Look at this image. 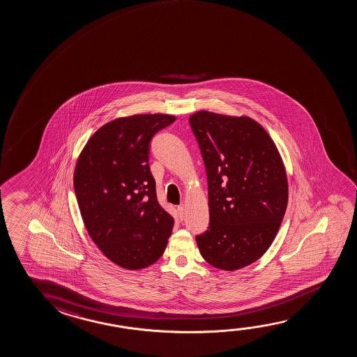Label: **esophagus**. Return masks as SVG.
<instances>
[{
	"instance_id": "obj_1",
	"label": "esophagus",
	"mask_w": 357,
	"mask_h": 357,
	"mask_svg": "<svg viewBox=\"0 0 357 357\" xmlns=\"http://www.w3.org/2000/svg\"><path fill=\"white\" fill-rule=\"evenodd\" d=\"M184 210H185V206H184V205H181V206H178V212H179V218H183V216H184Z\"/></svg>"
}]
</instances>
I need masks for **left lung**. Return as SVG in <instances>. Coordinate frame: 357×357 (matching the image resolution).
<instances>
[{"label": "left lung", "instance_id": "1", "mask_svg": "<svg viewBox=\"0 0 357 357\" xmlns=\"http://www.w3.org/2000/svg\"><path fill=\"white\" fill-rule=\"evenodd\" d=\"M206 167L210 223L197 236L202 258L234 271L270 248L289 202L284 160L258 121L200 110L189 118Z\"/></svg>", "mask_w": 357, "mask_h": 357}]
</instances>
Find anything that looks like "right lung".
I'll list each match as a JSON object with an SVG mask.
<instances>
[{"label":"right lung","instance_id":"add662e5","mask_svg":"<svg viewBox=\"0 0 357 357\" xmlns=\"http://www.w3.org/2000/svg\"><path fill=\"white\" fill-rule=\"evenodd\" d=\"M174 120L158 113L112 120L89 137L75 165L73 186L88 234L123 269L155 264L171 237L174 220L157 200L149 157L153 135Z\"/></svg>","mask_w":357,"mask_h":357}]
</instances>
